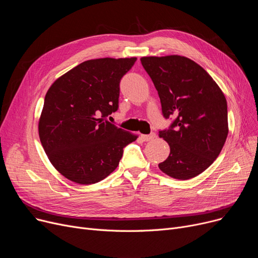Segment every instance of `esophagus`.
I'll return each mask as SVG.
<instances>
[{
  "label": "esophagus",
  "mask_w": 258,
  "mask_h": 258,
  "mask_svg": "<svg viewBox=\"0 0 258 258\" xmlns=\"http://www.w3.org/2000/svg\"><path fill=\"white\" fill-rule=\"evenodd\" d=\"M141 138L143 139V141H152L154 138H156V134L152 133L150 135H142Z\"/></svg>",
  "instance_id": "esophagus-1"
}]
</instances>
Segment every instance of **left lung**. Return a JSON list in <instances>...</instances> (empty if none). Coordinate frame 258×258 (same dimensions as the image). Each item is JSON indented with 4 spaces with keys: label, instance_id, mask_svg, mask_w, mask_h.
Instances as JSON below:
<instances>
[{
    "label": "left lung",
    "instance_id": "obj_1",
    "mask_svg": "<svg viewBox=\"0 0 258 258\" xmlns=\"http://www.w3.org/2000/svg\"><path fill=\"white\" fill-rule=\"evenodd\" d=\"M158 91L162 114L173 118L159 132L170 147L159 168L169 177L188 180L206 170L219 157L228 136L227 100L203 68L180 55L141 57Z\"/></svg>",
    "mask_w": 258,
    "mask_h": 258
}]
</instances>
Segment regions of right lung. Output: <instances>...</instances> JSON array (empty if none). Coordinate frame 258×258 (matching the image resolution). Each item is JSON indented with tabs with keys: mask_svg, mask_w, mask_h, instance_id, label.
<instances>
[{
	"mask_svg": "<svg viewBox=\"0 0 258 258\" xmlns=\"http://www.w3.org/2000/svg\"><path fill=\"white\" fill-rule=\"evenodd\" d=\"M136 60H87L48 90L39 139L52 165L70 181L89 185L103 180L117 168L123 148L137 139L106 120L118 110L120 80Z\"/></svg>",
	"mask_w": 258,
	"mask_h": 258,
	"instance_id": "right-lung-1",
	"label": "right lung"
}]
</instances>
